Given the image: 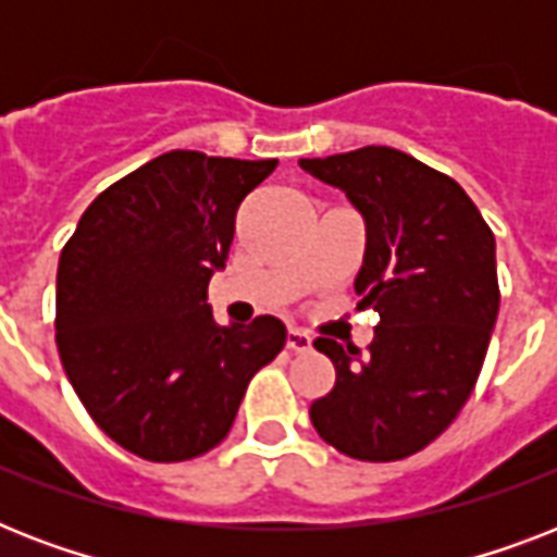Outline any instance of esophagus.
<instances>
[{
	"mask_svg": "<svg viewBox=\"0 0 557 557\" xmlns=\"http://www.w3.org/2000/svg\"><path fill=\"white\" fill-rule=\"evenodd\" d=\"M286 347L292 349V352H309V349H312V338L300 330H288Z\"/></svg>",
	"mask_w": 557,
	"mask_h": 557,
	"instance_id": "esophagus-1",
	"label": "esophagus"
}]
</instances>
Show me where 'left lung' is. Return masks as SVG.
<instances>
[{
	"label": "left lung",
	"mask_w": 557,
	"mask_h": 557,
	"mask_svg": "<svg viewBox=\"0 0 557 557\" xmlns=\"http://www.w3.org/2000/svg\"><path fill=\"white\" fill-rule=\"evenodd\" d=\"M300 168L364 216L356 292L379 312L364 356L314 341L335 364V387L309 407L314 431L352 459H405L457 419L483 370L500 309L492 227L454 178L393 147Z\"/></svg>",
	"instance_id": "obj_1"
}]
</instances>
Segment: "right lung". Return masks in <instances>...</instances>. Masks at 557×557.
Here are the masks:
<instances>
[{"label":"right lung","instance_id":"add662e5","mask_svg":"<svg viewBox=\"0 0 557 557\" xmlns=\"http://www.w3.org/2000/svg\"><path fill=\"white\" fill-rule=\"evenodd\" d=\"M277 159L173 150L91 201L57 265V349L100 431L150 462L225 440L253 372L277 358L271 314L219 326L208 306L236 210Z\"/></svg>","mask_w":557,"mask_h":557}]
</instances>
